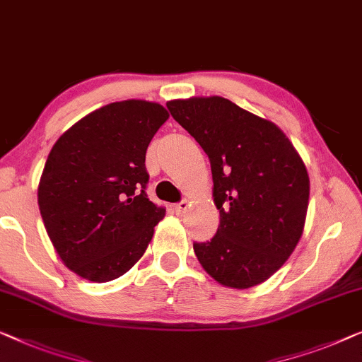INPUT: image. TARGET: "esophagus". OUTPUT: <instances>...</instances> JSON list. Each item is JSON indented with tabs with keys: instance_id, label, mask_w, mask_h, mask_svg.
I'll return each instance as SVG.
<instances>
[{
	"instance_id": "1",
	"label": "esophagus",
	"mask_w": 362,
	"mask_h": 362,
	"mask_svg": "<svg viewBox=\"0 0 362 362\" xmlns=\"http://www.w3.org/2000/svg\"><path fill=\"white\" fill-rule=\"evenodd\" d=\"M189 206H191L189 201H186V199H185V201H181V202L176 204L175 211H176L177 216H182V214H186V211H187V209H189Z\"/></svg>"
}]
</instances>
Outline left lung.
I'll list each match as a JSON object with an SVG mask.
<instances>
[{"instance_id":"8db88e82","label":"left lung","mask_w":362,"mask_h":362,"mask_svg":"<svg viewBox=\"0 0 362 362\" xmlns=\"http://www.w3.org/2000/svg\"><path fill=\"white\" fill-rule=\"evenodd\" d=\"M211 160L220 225L194 242L199 263L220 284L248 289L296 250L308 207L305 165L284 132L220 96L166 103Z\"/></svg>"}]
</instances>
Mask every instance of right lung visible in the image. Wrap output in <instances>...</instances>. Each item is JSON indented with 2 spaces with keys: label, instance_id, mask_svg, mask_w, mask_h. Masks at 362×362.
<instances>
[{
  "label": "right lung",
  "instance_id": "obj_1",
  "mask_svg": "<svg viewBox=\"0 0 362 362\" xmlns=\"http://www.w3.org/2000/svg\"><path fill=\"white\" fill-rule=\"evenodd\" d=\"M168 117L156 103H112L78 120L50 150L39 182L40 216L78 276L107 282L142 258L165 217V207L146 196L145 155Z\"/></svg>",
  "mask_w": 362,
  "mask_h": 362
}]
</instances>
